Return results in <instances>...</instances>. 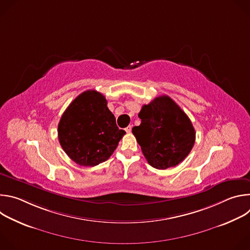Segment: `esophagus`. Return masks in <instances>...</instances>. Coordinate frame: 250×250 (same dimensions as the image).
<instances>
[{
  "instance_id": "1",
  "label": "esophagus",
  "mask_w": 250,
  "mask_h": 250,
  "mask_svg": "<svg viewBox=\"0 0 250 250\" xmlns=\"http://www.w3.org/2000/svg\"><path fill=\"white\" fill-rule=\"evenodd\" d=\"M131 128H132V126H131V125H128L127 127H125V131H126L127 133H129V132L131 131Z\"/></svg>"
}]
</instances>
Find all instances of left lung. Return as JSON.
Returning a JSON list of instances; mask_svg holds the SVG:
<instances>
[{
	"instance_id": "obj_1",
	"label": "left lung",
	"mask_w": 250,
	"mask_h": 250,
	"mask_svg": "<svg viewBox=\"0 0 250 250\" xmlns=\"http://www.w3.org/2000/svg\"><path fill=\"white\" fill-rule=\"evenodd\" d=\"M138 117L141 124L132 127V133L152 167H174L188 156L196 131L188 116L170 97L160 96L142 105Z\"/></svg>"
}]
</instances>
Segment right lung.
<instances>
[{"label":"right lung","mask_w":250,"mask_h":250,"mask_svg":"<svg viewBox=\"0 0 250 250\" xmlns=\"http://www.w3.org/2000/svg\"><path fill=\"white\" fill-rule=\"evenodd\" d=\"M106 104L101 93L88 90L73 100L60 119V146L81 166H96L108 160L125 133L118 127Z\"/></svg>","instance_id":"obj_1"}]
</instances>
